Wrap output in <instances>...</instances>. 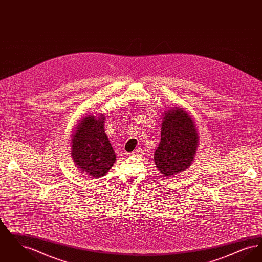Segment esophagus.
Returning a JSON list of instances; mask_svg holds the SVG:
<instances>
[{"instance_id":"obj_1","label":"esophagus","mask_w":262,"mask_h":262,"mask_svg":"<svg viewBox=\"0 0 262 262\" xmlns=\"http://www.w3.org/2000/svg\"><path fill=\"white\" fill-rule=\"evenodd\" d=\"M141 154H142V151L140 149L135 150V151H133V152L130 153L132 156H138V155H141Z\"/></svg>"}]
</instances>
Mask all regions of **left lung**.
I'll return each mask as SVG.
<instances>
[{
	"label": "left lung",
	"mask_w": 262,
	"mask_h": 262,
	"mask_svg": "<svg viewBox=\"0 0 262 262\" xmlns=\"http://www.w3.org/2000/svg\"><path fill=\"white\" fill-rule=\"evenodd\" d=\"M161 140L154 152L156 167L163 176H174L192 162L198 148V132L192 119L183 108L165 113Z\"/></svg>",
	"instance_id": "8db88e82"
}]
</instances>
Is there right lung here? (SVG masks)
Wrapping results in <instances>:
<instances>
[{"label":"right lung","instance_id":"obj_1","mask_svg":"<svg viewBox=\"0 0 262 262\" xmlns=\"http://www.w3.org/2000/svg\"><path fill=\"white\" fill-rule=\"evenodd\" d=\"M99 118V117H98ZM104 116H88L81 120L72 139V157L75 165L95 178L107 174L116 161V155L104 130Z\"/></svg>","mask_w":262,"mask_h":262}]
</instances>
